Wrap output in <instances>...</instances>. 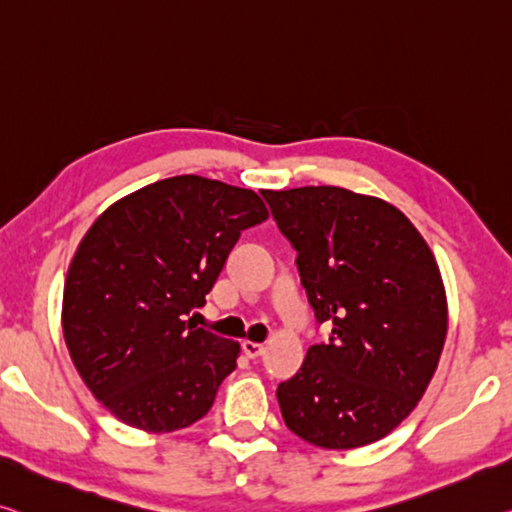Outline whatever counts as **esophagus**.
I'll list each match as a JSON object with an SVG mask.
<instances>
[{
	"label": "esophagus",
	"instance_id": "1",
	"mask_svg": "<svg viewBox=\"0 0 512 512\" xmlns=\"http://www.w3.org/2000/svg\"><path fill=\"white\" fill-rule=\"evenodd\" d=\"M242 348H245V355L249 357V359H258L265 352V343H254V341H245V345H242Z\"/></svg>",
	"mask_w": 512,
	"mask_h": 512
}]
</instances>
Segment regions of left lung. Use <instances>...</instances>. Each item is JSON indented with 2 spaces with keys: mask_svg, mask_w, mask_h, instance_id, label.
I'll list each match as a JSON object with an SVG mask.
<instances>
[{
  "mask_svg": "<svg viewBox=\"0 0 512 512\" xmlns=\"http://www.w3.org/2000/svg\"><path fill=\"white\" fill-rule=\"evenodd\" d=\"M261 194L297 251L316 320L332 325L277 387L283 421L320 448L373 444L410 416L442 355L448 316L435 256L375 196L332 185Z\"/></svg>",
  "mask_w": 512,
  "mask_h": 512,
  "instance_id": "8db88e82",
  "label": "left lung"
}]
</instances>
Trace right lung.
I'll use <instances>...</instances> for the list:
<instances>
[{"mask_svg":"<svg viewBox=\"0 0 512 512\" xmlns=\"http://www.w3.org/2000/svg\"><path fill=\"white\" fill-rule=\"evenodd\" d=\"M267 219L261 196L174 176L116 201L75 251L64 286L70 359L125 426H192L235 371L240 345L196 327L240 233Z\"/></svg>","mask_w":512,"mask_h":512,"instance_id":"right-lung-1","label":"right lung"}]
</instances>
